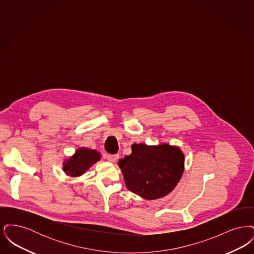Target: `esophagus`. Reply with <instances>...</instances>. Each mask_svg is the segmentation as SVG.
<instances>
[{"label":"esophagus","instance_id":"34e87169","mask_svg":"<svg viewBox=\"0 0 254 254\" xmlns=\"http://www.w3.org/2000/svg\"><path fill=\"white\" fill-rule=\"evenodd\" d=\"M118 158H119L118 154H109L108 155V160H109V162H111V163L117 162Z\"/></svg>","mask_w":254,"mask_h":254}]
</instances>
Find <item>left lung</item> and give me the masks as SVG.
<instances>
[{
	"label": "left lung",
	"instance_id": "left-lung-1",
	"mask_svg": "<svg viewBox=\"0 0 254 254\" xmlns=\"http://www.w3.org/2000/svg\"><path fill=\"white\" fill-rule=\"evenodd\" d=\"M131 147V154L118 163L128 190L146 200L168 195L184 172L185 157L181 149L168 144H134Z\"/></svg>",
	"mask_w": 254,
	"mask_h": 254
}]
</instances>
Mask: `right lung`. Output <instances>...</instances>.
I'll return each instance as SVG.
<instances>
[{
    "label": "right lung",
    "mask_w": 254,
    "mask_h": 254,
    "mask_svg": "<svg viewBox=\"0 0 254 254\" xmlns=\"http://www.w3.org/2000/svg\"><path fill=\"white\" fill-rule=\"evenodd\" d=\"M100 159L101 155L96 150L80 147L76 150L73 156L64 162L63 169L67 175L71 177H78L83 175Z\"/></svg>",
    "instance_id": "right-lung-1"
}]
</instances>
